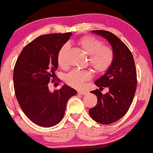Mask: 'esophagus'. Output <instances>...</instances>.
I'll list each match as a JSON object with an SVG mask.
<instances>
[{
	"label": "esophagus",
	"instance_id": "esophagus-1",
	"mask_svg": "<svg viewBox=\"0 0 153 153\" xmlns=\"http://www.w3.org/2000/svg\"><path fill=\"white\" fill-rule=\"evenodd\" d=\"M78 94L80 95H82V96H84V95H86L87 94V92L86 91H79Z\"/></svg>",
	"mask_w": 153,
	"mask_h": 153
}]
</instances>
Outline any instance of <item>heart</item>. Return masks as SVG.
I'll return each mask as SVG.
<instances>
[{
    "label": "heart",
    "mask_w": 153,
    "mask_h": 153,
    "mask_svg": "<svg viewBox=\"0 0 153 153\" xmlns=\"http://www.w3.org/2000/svg\"><path fill=\"white\" fill-rule=\"evenodd\" d=\"M78 44L86 55H88L89 64L96 72L102 73L110 68L114 60V52L110 46L103 45L102 41L94 36L82 37ZM69 49V45H63L57 53V63L60 67L67 65L65 56ZM92 77L90 70L74 69L65 76V81L74 88H81L86 81Z\"/></svg>",
    "instance_id": "b5f03b06"
}]
</instances>
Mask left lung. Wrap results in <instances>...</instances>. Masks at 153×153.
<instances>
[{
  "label": "left lung",
  "instance_id": "obj_1",
  "mask_svg": "<svg viewBox=\"0 0 153 153\" xmlns=\"http://www.w3.org/2000/svg\"><path fill=\"white\" fill-rule=\"evenodd\" d=\"M92 32L105 38L112 45L114 60L105 74L94 82L100 90L108 87L109 92L102 94L98 89L91 91L97 96L98 102L88 112L96 122L110 124L124 117L131 105L137 86L136 66L128 48L114 33L105 30Z\"/></svg>",
  "mask_w": 153,
  "mask_h": 153
}]
</instances>
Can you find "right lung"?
Returning <instances> with one entry per match:
<instances>
[{
	"label": "right lung",
	"instance_id": "obj_1",
	"mask_svg": "<svg viewBox=\"0 0 153 153\" xmlns=\"http://www.w3.org/2000/svg\"><path fill=\"white\" fill-rule=\"evenodd\" d=\"M72 34L37 37L24 48L14 67V88L19 106L31 122L43 127H51L62 120L67 101L77 93L66 84L52 93L48 85L58 67L57 53Z\"/></svg>",
	"mask_w": 153,
	"mask_h": 153
}]
</instances>
